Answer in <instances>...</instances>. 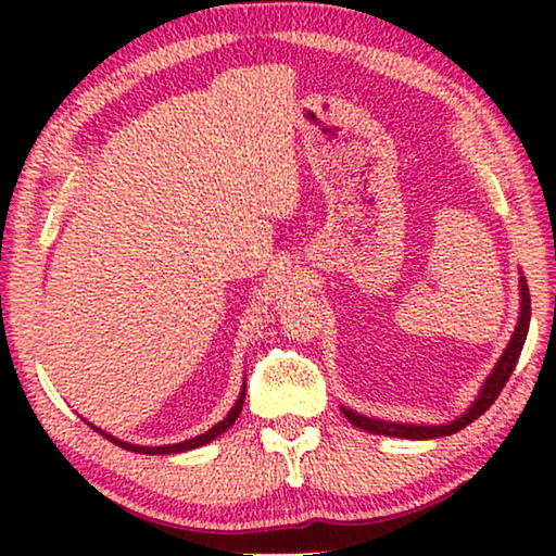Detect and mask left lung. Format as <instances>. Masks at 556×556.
I'll return each mask as SVG.
<instances>
[{
	"label": "left lung",
	"instance_id": "8db88e82",
	"mask_svg": "<svg viewBox=\"0 0 556 556\" xmlns=\"http://www.w3.org/2000/svg\"><path fill=\"white\" fill-rule=\"evenodd\" d=\"M520 296H522V301H520V321H517V326H515V333L510 338V343H507L503 357H501V361H497L495 370L491 372V378L485 380L481 394H478V400L470 404V409L464 414V417H458L456 421H451V425H441V427H417V425H397V421L370 419V417H363V414H355V412L343 407V414L348 417V421H351V425H355V427L365 429V431H370V434L400 437V439H439V437H448V434H456V431L468 427L470 421H476L497 400V394L503 392L505 382L510 380V375L515 370L517 357H520V353H522L527 331H530V316H532L530 291H527L525 277H520Z\"/></svg>",
	"mask_w": 556,
	"mask_h": 556
}]
</instances>
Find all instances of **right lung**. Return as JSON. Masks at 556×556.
I'll list each match as a JSON object with an SVG mask.
<instances>
[{"mask_svg":"<svg viewBox=\"0 0 556 556\" xmlns=\"http://www.w3.org/2000/svg\"><path fill=\"white\" fill-rule=\"evenodd\" d=\"M242 404H244V390L240 392V400L235 402V407L230 409L228 417H225L223 421H218V425H215L213 429L205 431V434L195 437V439H188V441H181V444H168V446H137V444H127V441H119V439L110 437V434H102V431H100V434L105 437V439H110L112 444H117V446L127 448V451H135V454H149V456H156V454H178V451H188V448H195V446L208 444V441H213L215 437H220L223 431H228V429L235 425V419L240 417Z\"/></svg>","mask_w":556,"mask_h":556,"instance_id":"1","label":"right lung"}]
</instances>
